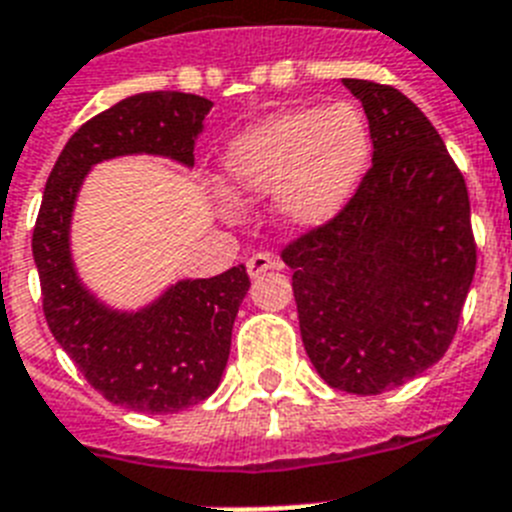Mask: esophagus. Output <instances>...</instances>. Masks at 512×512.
Returning a JSON list of instances; mask_svg holds the SVG:
<instances>
[{"label": "esophagus", "mask_w": 512, "mask_h": 512, "mask_svg": "<svg viewBox=\"0 0 512 512\" xmlns=\"http://www.w3.org/2000/svg\"><path fill=\"white\" fill-rule=\"evenodd\" d=\"M281 268V263H278L276 257H270L268 252H255V255L249 257L247 260V273L249 278H257L263 276L265 270H276Z\"/></svg>", "instance_id": "obj_1"}]
</instances>
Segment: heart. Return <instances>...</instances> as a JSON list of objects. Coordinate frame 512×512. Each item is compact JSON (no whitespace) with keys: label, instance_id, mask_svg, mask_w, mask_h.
<instances>
[{"label":"heart","instance_id":"obj_1","mask_svg":"<svg viewBox=\"0 0 512 512\" xmlns=\"http://www.w3.org/2000/svg\"><path fill=\"white\" fill-rule=\"evenodd\" d=\"M369 161V124L349 101L270 114L226 145L221 184L234 200L276 195L283 223L317 229L354 195Z\"/></svg>","mask_w":512,"mask_h":512}]
</instances>
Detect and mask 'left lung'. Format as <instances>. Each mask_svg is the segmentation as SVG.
Returning a JSON list of instances; mask_svg holds the SVG:
<instances>
[{
	"label": "left lung",
	"instance_id": "8db88e82",
	"mask_svg": "<svg viewBox=\"0 0 512 512\" xmlns=\"http://www.w3.org/2000/svg\"><path fill=\"white\" fill-rule=\"evenodd\" d=\"M343 85L367 114L372 169L333 221L283 249V263L317 375L377 395L448 351L476 244L466 182L422 109L390 85Z\"/></svg>",
	"mask_w": 512,
	"mask_h": 512
}]
</instances>
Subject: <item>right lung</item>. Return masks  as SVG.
I'll list each match as a JSON object with an SVG mask.
<instances>
[{"label":"right lung","instance_id":"1","mask_svg":"<svg viewBox=\"0 0 512 512\" xmlns=\"http://www.w3.org/2000/svg\"><path fill=\"white\" fill-rule=\"evenodd\" d=\"M213 101L192 93H137L101 111L67 140L33 229L44 315L57 343L106 401L143 414H176L216 393L231 328L249 291L244 265L213 278H182L153 302H101L72 260V216L85 176L122 156H161L192 169Z\"/></svg>","mask_w":512,"mask_h":512}]
</instances>
